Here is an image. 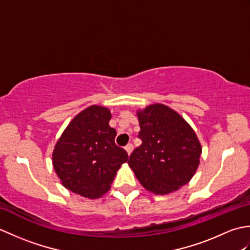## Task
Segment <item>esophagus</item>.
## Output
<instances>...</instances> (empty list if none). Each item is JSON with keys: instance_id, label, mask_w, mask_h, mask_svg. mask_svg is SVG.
<instances>
[{"instance_id": "obj_1", "label": "esophagus", "mask_w": 250, "mask_h": 250, "mask_svg": "<svg viewBox=\"0 0 250 250\" xmlns=\"http://www.w3.org/2000/svg\"><path fill=\"white\" fill-rule=\"evenodd\" d=\"M125 149L126 152H128V155L130 156L132 150H133V145H132V144H128V145H126V146L125 147Z\"/></svg>"}]
</instances>
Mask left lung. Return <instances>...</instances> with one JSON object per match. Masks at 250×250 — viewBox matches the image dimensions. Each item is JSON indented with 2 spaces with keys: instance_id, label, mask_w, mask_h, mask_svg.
I'll list each match as a JSON object with an SVG mask.
<instances>
[{
  "instance_id": "left-lung-1",
  "label": "left lung",
  "mask_w": 250,
  "mask_h": 250,
  "mask_svg": "<svg viewBox=\"0 0 250 250\" xmlns=\"http://www.w3.org/2000/svg\"><path fill=\"white\" fill-rule=\"evenodd\" d=\"M142 145L130 156L129 167L146 190L168 194L188 184L199 167L201 143L176 110L155 103L136 111Z\"/></svg>"
}]
</instances>
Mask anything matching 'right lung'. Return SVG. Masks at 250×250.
I'll return each mask as SVG.
<instances>
[{"instance_id": "1", "label": "right lung", "mask_w": 250, "mask_h": 250, "mask_svg": "<svg viewBox=\"0 0 250 250\" xmlns=\"http://www.w3.org/2000/svg\"><path fill=\"white\" fill-rule=\"evenodd\" d=\"M110 110L91 105L77 114L63 131L52 152V166L61 184L72 192L99 199L110 189L128 153L115 144Z\"/></svg>"}]
</instances>
